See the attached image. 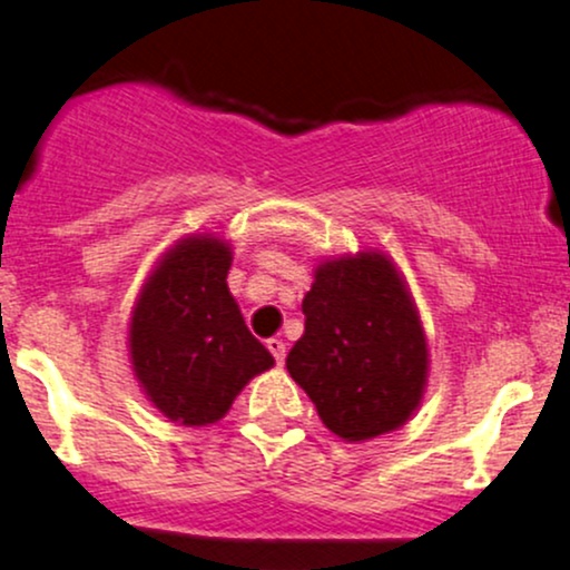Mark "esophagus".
<instances>
[{"label":"esophagus","instance_id":"1","mask_svg":"<svg viewBox=\"0 0 570 570\" xmlns=\"http://www.w3.org/2000/svg\"><path fill=\"white\" fill-rule=\"evenodd\" d=\"M267 351L273 353V358H276V364L281 367V364H284V358H286V343H284V340L271 337V340H267Z\"/></svg>","mask_w":570,"mask_h":570}]
</instances>
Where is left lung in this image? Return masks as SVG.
Wrapping results in <instances>:
<instances>
[{"mask_svg":"<svg viewBox=\"0 0 570 570\" xmlns=\"http://www.w3.org/2000/svg\"><path fill=\"white\" fill-rule=\"evenodd\" d=\"M303 313L286 370L324 426L345 442L404 426L426 391L429 345L394 259L383 252L324 259Z\"/></svg>","mask_w":570,"mask_h":570,"instance_id":"obj_1","label":"left lung"}]
</instances>
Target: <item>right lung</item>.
I'll use <instances>...</instances> for the list:
<instances>
[{"instance_id": "add662e5", "label": "right lung", "mask_w": 570, "mask_h": 570, "mask_svg": "<svg viewBox=\"0 0 570 570\" xmlns=\"http://www.w3.org/2000/svg\"><path fill=\"white\" fill-rule=\"evenodd\" d=\"M233 248L212 233L176 240L144 281L128 324L144 396L179 426H208L276 358L227 289Z\"/></svg>"}]
</instances>
